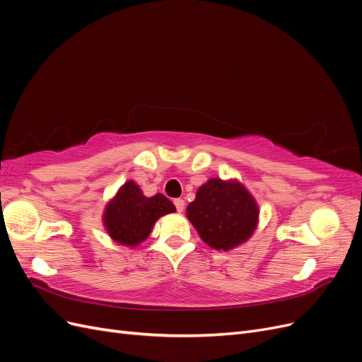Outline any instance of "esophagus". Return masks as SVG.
I'll return each instance as SVG.
<instances>
[{"label": "esophagus", "instance_id": "esophagus-1", "mask_svg": "<svg viewBox=\"0 0 362 362\" xmlns=\"http://www.w3.org/2000/svg\"><path fill=\"white\" fill-rule=\"evenodd\" d=\"M173 204H175V206H177V211H178V213H181V211L184 210V205H185L184 199L178 198V199H175V201H173Z\"/></svg>", "mask_w": 362, "mask_h": 362}]
</instances>
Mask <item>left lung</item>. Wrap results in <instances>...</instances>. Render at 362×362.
Instances as JSON below:
<instances>
[{
    "instance_id": "obj_1",
    "label": "left lung",
    "mask_w": 362,
    "mask_h": 362,
    "mask_svg": "<svg viewBox=\"0 0 362 362\" xmlns=\"http://www.w3.org/2000/svg\"><path fill=\"white\" fill-rule=\"evenodd\" d=\"M258 205L237 181L208 180L187 206V217L204 242L217 250L245 243L258 223Z\"/></svg>"
}]
</instances>
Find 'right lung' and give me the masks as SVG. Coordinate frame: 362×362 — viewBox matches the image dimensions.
Wrapping results in <instances>:
<instances>
[{
	"mask_svg": "<svg viewBox=\"0 0 362 362\" xmlns=\"http://www.w3.org/2000/svg\"><path fill=\"white\" fill-rule=\"evenodd\" d=\"M173 211L175 205L164 194L146 198L134 181H127L107 204L104 226L116 243L134 247L148 238L157 218Z\"/></svg>",
	"mask_w": 362,
	"mask_h": 362,
	"instance_id": "add662e5",
	"label": "right lung"
}]
</instances>
